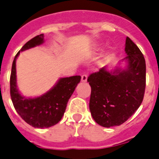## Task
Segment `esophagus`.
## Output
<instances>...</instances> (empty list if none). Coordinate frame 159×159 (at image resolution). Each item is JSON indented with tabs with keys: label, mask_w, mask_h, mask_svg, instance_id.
Instances as JSON below:
<instances>
[{
	"label": "esophagus",
	"mask_w": 159,
	"mask_h": 159,
	"mask_svg": "<svg viewBox=\"0 0 159 159\" xmlns=\"http://www.w3.org/2000/svg\"><path fill=\"white\" fill-rule=\"evenodd\" d=\"M87 81V75L86 74H83L82 76V82H86Z\"/></svg>",
	"instance_id": "1"
}]
</instances>
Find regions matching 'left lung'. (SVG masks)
I'll use <instances>...</instances> for the list:
<instances>
[{"label": "left lung", "instance_id": "1", "mask_svg": "<svg viewBox=\"0 0 159 159\" xmlns=\"http://www.w3.org/2000/svg\"><path fill=\"white\" fill-rule=\"evenodd\" d=\"M126 69L107 70L106 67L87 78L91 87L90 111L98 124L119 126L133 115L144 99L146 65L144 55L128 37L125 46Z\"/></svg>", "mask_w": 159, "mask_h": 159}]
</instances>
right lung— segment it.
Instances as JSON below:
<instances>
[{
    "label": "right lung",
    "mask_w": 159,
    "mask_h": 159,
    "mask_svg": "<svg viewBox=\"0 0 159 159\" xmlns=\"http://www.w3.org/2000/svg\"><path fill=\"white\" fill-rule=\"evenodd\" d=\"M44 42V35L40 34L28 41L17 53L13 61L10 74V97L19 115L30 126L36 128H47L57 124L64 115L67 104L77 85L80 76L60 78L48 92L36 98L22 96L17 89L16 59L20 51L40 46Z\"/></svg>",
    "instance_id": "1"
}]
</instances>
